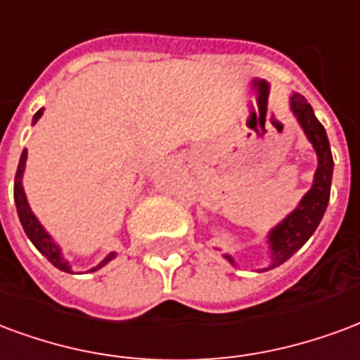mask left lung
Listing matches in <instances>:
<instances>
[{
    "label": "left lung",
    "mask_w": 360,
    "mask_h": 360,
    "mask_svg": "<svg viewBox=\"0 0 360 360\" xmlns=\"http://www.w3.org/2000/svg\"><path fill=\"white\" fill-rule=\"evenodd\" d=\"M290 109L297 117L299 124L303 132L313 143L316 157H319V167L314 172L313 188L307 191L305 198L299 201V205L290 212L278 226L270 230L269 245L272 263L269 269H276L282 263H285L293 253L305 245V241L314 234V230L320 224L324 217L330 199V186H332V170H334V159L330 151V141H328L326 130L320 124L319 119L314 117L313 107L309 105L305 97L301 94H293L290 97ZM234 264V259L230 255H224Z\"/></svg>",
    "instance_id": "obj_1"
}]
</instances>
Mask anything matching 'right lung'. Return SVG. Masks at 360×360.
<instances>
[{
  "mask_svg": "<svg viewBox=\"0 0 360 360\" xmlns=\"http://www.w3.org/2000/svg\"><path fill=\"white\" fill-rule=\"evenodd\" d=\"M41 115H44V109H40V111L34 115V119H32L34 124L38 122V119H40ZM26 155H28V151L25 149L22 155H20V161H18L17 174H15V203H17V212H18V219H20V224H22V228H25L28 240L32 241L34 245H36V249L40 251L41 255L46 257L49 263L53 264V266H57L59 270H63V272H70V274H72L70 263L61 255V249H59V245H57V243L51 240V236L47 234L46 230H44V226L40 224V220L34 217V212L30 211V205H28V201H26L25 188H22V172H25V167H26ZM112 257H115V253H109L101 263L91 269V272H94V270H99L101 266H105V264L111 261Z\"/></svg>",
  "mask_w": 360,
  "mask_h": 360,
  "instance_id": "1",
  "label": "right lung"
}]
</instances>
